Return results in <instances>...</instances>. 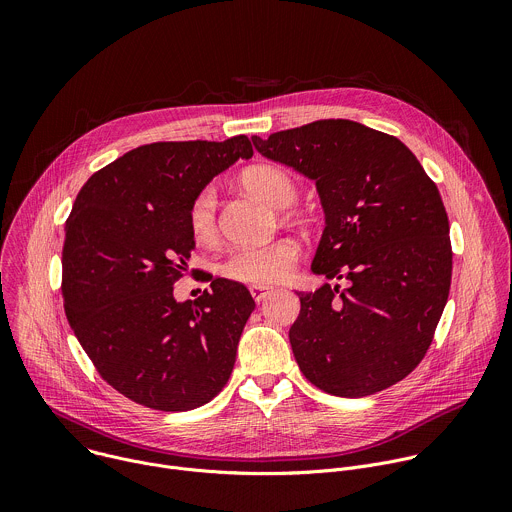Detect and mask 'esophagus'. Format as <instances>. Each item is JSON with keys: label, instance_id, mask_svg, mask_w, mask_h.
<instances>
[{"label": "esophagus", "instance_id": "1", "mask_svg": "<svg viewBox=\"0 0 512 512\" xmlns=\"http://www.w3.org/2000/svg\"><path fill=\"white\" fill-rule=\"evenodd\" d=\"M249 291H251V296H253L255 302H263L265 298H269V296L273 294V287H267V285H251Z\"/></svg>", "mask_w": 512, "mask_h": 512}]
</instances>
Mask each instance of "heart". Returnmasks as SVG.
Returning a JSON list of instances; mask_svg holds the SVG:
<instances>
[{"mask_svg":"<svg viewBox=\"0 0 512 512\" xmlns=\"http://www.w3.org/2000/svg\"><path fill=\"white\" fill-rule=\"evenodd\" d=\"M243 186L261 196L275 208L291 206L298 200L300 188L287 170L271 164L253 166L241 176ZM218 202L212 186L200 188L188 202L186 225L198 245H210L218 237ZM287 216V212H283ZM300 259V245L291 237H279L259 247H241L231 251L221 263V273L239 283L273 285L283 281Z\"/></svg>","mask_w":512,"mask_h":512,"instance_id":"heart-1","label":"heart"}]
</instances>
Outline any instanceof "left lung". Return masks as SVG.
<instances>
[{
  "mask_svg": "<svg viewBox=\"0 0 512 512\" xmlns=\"http://www.w3.org/2000/svg\"><path fill=\"white\" fill-rule=\"evenodd\" d=\"M269 160L316 180L326 229L312 271L328 279L298 294L289 342L304 377L336 397H364L423 360L448 302L452 243L435 182L395 135L348 119L251 137Z\"/></svg>",
  "mask_w": 512,
  "mask_h": 512,
  "instance_id": "8db88e82",
  "label": "left lung"
}]
</instances>
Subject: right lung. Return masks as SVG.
Wrapping results in <instances>:
<instances>
[{"instance_id": "1", "label": "right lung", "mask_w": 512, "mask_h": 512, "mask_svg": "<svg viewBox=\"0 0 512 512\" xmlns=\"http://www.w3.org/2000/svg\"><path fill=\"white\" fill-rule=\"evenodd\" d=\"M247 135L156 141L95 172L66 218L62 300L68 324L101 379L158 411H188L227 385L241 332L255 310L249 289L223 277L178 304L194 239L190 198L239 158Z\"/></svg>"}]
</instances>
